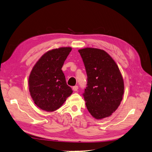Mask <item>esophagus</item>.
I'll list each match as a JSON object with an SVG mask.
<instances>
[{
	"mask_svg": "<svg viewBox=\"0 0 152 152\" xmlns=\"http://www.w3.org/2000/svg\"><path fill=\"white\" fill-rule=\"evenodd\" d=\"M72 89H73L74 91H77V89H78V86H74V87H72Z\"/></svg>",
	"mask_w": 152,
	"mask_h": 152,
	"instance_id": "34e87169",
	"label": "esophagus"
}]
</instances>
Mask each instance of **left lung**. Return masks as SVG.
I'll return each mask as SVG.
<instances>
[{
  "label": "left lung",
  "mask_w": 152,
  "mask_h": 152,
  "mask_svg": "<svg viewBox=\"0 0 152 152\" xmlns=\"http://www.w3.org/2000/svg\"><path fill=\"white\" fill-rule=\"evenodd\" d=\"M78 52L87 75L83 94L86 107L94 118L108 117L117 109L124 94V80L118 66L104 50L85 48Z\"/></svg>",
  "instance_id": "8db88e82"
}]
</instances>
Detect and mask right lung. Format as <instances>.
<instances>
[{
  "label": "right lung",
  "instance_id": "right-lung-1",
  "mask_svg": "<svg viewBox=\"0 0 152 152\" xmlns=\"http://www.w3.org/2000/svg\"><path fill=\"white\" fill-rule=\"evenodd\" d=\"M71 50V47L49 50L41 56L31 70L28 79L30 96L42 110H57L72 93L61 70Z\"/></svg>",
  "mask_w": 152,
  "mask_h": 152
}]
</instances>
